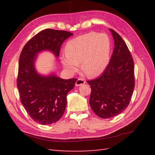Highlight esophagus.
I'll return each instance as SVG.
<instances>
[{
	"instance_id": "34e87169",
	"label": "esophagus",
	"mask_w": 155,
	"mask_h": 155,
	"mask_svg": "<svg viewBox=\"0 0 155 155\" xmlns=\"http://www.w3.org/2000/svg\"><path fill=\"white\" fill-rule=\"evenodd\" d=\"M86 82L83 78H78V79L76 82V86H81L82 84H84Z\"/></svg>"
}]
</instances>
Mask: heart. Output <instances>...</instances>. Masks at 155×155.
I'll return each instance as SVG.
<instances>
[{
	"label": "heart",
	"instance_id": "b5f03b06",
	"mask_svg": "<svg viewBox=\"0 0 155 155\" xmlns=\"http://www.w3.org/2000/svg\"><path fill=\"white\" fill-rule=\"evenodd\" d=\"M66 54L61 57L62 63L71 73L81 68L88 77L100 75L110 60V41L105 34L91 32L69 41L65 47Z\"/></svg>",
	"mask_w": 155,
	"mask_h": 155
}]
</instances>
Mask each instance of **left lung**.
<instances>
[{
  "label": "left lung",
  "instance_id": "obj_1",
  "mask_svg": "<svg viewBox=\"0 0 155 155\" xmlns=\"http://www.w3.org/2000/svg\"><path fill=\"white\" fill-rule=\"evenodd\" d=\"M114 48L109 63L101 77L87 81L91 88L90 106L98 117H114L128 107L134 88V67L123 39L110 29Z\"/></svg>",
  "mask_w": 155,
  "mask_h": 155
}]
</instances>
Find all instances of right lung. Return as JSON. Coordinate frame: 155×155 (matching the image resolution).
<instances>
[{
	"label": "right lung",
	"mask_w": 155,
	"mask_h": 155,
	"mask_svg": "<svg viewBox=\"0 0 155 155\" xmlns=\"http://www.w3.org/2000/svg\"><path fill=\"white\" fill-rule=\"evenodd\" d=\"M73 34L66 31L45 29L25 45L19 58L17 87L21 102L32 120L41 124L54 123L62 117L67 96L77 78L62 79L54 74L43 77L35 68V57L44 50L58 57L63 42Z\"/></svg>",
	"instance_id": "obj_1"
}]
</instances>
